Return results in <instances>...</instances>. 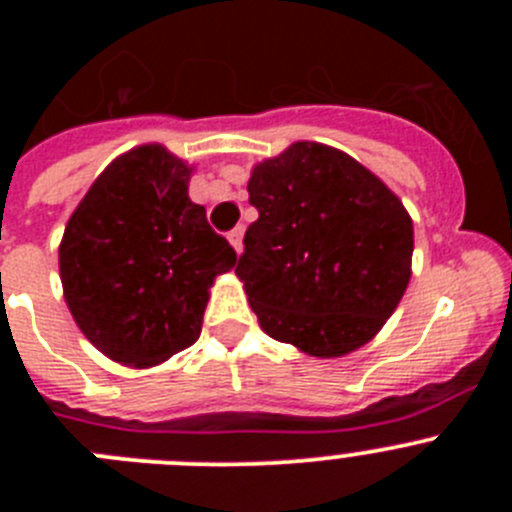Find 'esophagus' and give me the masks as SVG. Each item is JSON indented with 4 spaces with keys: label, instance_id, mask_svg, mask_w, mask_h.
<instances>
[{
    "label": "esophagus",
    "instance_id": "obj_1",
    "mask_svg": "<svg viewBox=\"0 0 512 512\" xmlns=\"http://www.w3.org/2000/svg\"><path fill=\"white\" fill-rule=\"evenodd\" d=\"M228 241H230V246L235 248V253H241V248H243V228H233V230H230Z\"/></svg>",
    "mask_w": 512,
    "mask_h": 512
}]
</instances>
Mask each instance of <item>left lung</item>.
I'll return each mask as SVG.
<instances>
[{"mask_svg": "<svg viewBox=\"0 0 512 512\" xmlns=\"http://www.w3.org/2000/svg\"><path fill=\"white\" fill-rule=\"evenodd\" d=\"M246 230L235 266L261 330L318 359L377 336L413 274V220L356 158L297 140L251 169Z\"/></svg>", "mask_w": 512, "mask_h": 512, "instance_id": "1", "label": "left lung"}]
</instances>
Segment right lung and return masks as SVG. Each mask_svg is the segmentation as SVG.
Returning <instances> with one entry per match:
<instances>
[{"mask_svg":"<svg viewBox=\"0 0 512 512\" xmlns=\"http://www.w3.org/2000/svg\"><path fill=\"white\" fill-rule=\"evenodd\" d=\"M194 166L161 143L135 146L94 179L61 246L63 297L107 359L164 364L200 338L210 287L235 251L189 200Z\"/></svg>","mask_w":512,"mask_h":512,"instance_id":"add662e5","label":"right lung"}]
</instances>
